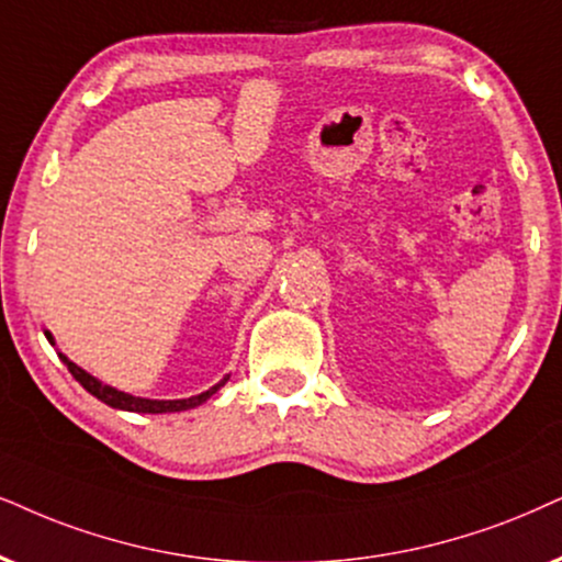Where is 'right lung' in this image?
Returning <instances> with one entry per match:
<instances>
[{"label": "right lung", "instance_id": "add662e5", "mask_svg": "<svg viewBox=\"0 0 562 562\" xmlns=\"http://www.w3.org/2000/svg\"><path fill=\"white\" fill-rule=\"evenodd\" d=\"M46 337L52 339V334L46 331ZM59 358L64 360V363H67L69 373H72L75 379L82 383V389H88V392H90L92 396H98V400L109 404V407L126 409V412H153V415H158V412H181V409H191V407H196V404L207 402L210 396L215 394L217 389L223 386L225 381H228V379H223V381L217 383V386H212V389H207V392H202V394H196V396H189V400H168V402H160V400H139V396L116 392V389L105 386V383H101L98 379H92L90 373H85L82 368H77V366L72 363V360H67V358H64V355H59Z\"/></svg>", "mask_w": 562, "mask_h": 562}]
</instances>
